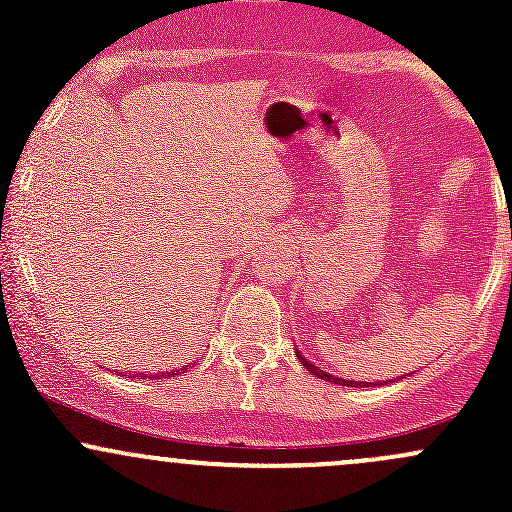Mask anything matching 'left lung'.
I'll return each instance as SVG.
<instances>
[{
    "label": "left lung",
    "mask_w": 512,
    "mask_h": 512,
    "mask_svg": "<svg viewBox=\"0 0 512 512\" xmlns=\"http://www.w3.org/2000/svg\"><path fill=\"white\" fill-rule=\"evenodd\" d=\"M294 354H297V359L302 361V366H307V371H312V374L319 376V379L334 381V384H339V386H361V389H366V386H369V381H359V384H356V381H347V379H339V376H332V374H329V371H324L322 366L312 364V361H309L307 356L299 352V349H294ZM371 386H374V384H371Z\"/></svg>",
    "instance_id": "obj_1"
}]
</instances>
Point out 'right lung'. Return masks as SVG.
<instances>
[{
    "instance_id": "1",
    "label": "right lung",
    "mask_w": 512,
    "mask_h": 512,
    "mask_svg": "<svg viewBox=\"0 0 512 512\" xmlns=\"http://www.w3.org/2000/svg\"><path fill=\"white\" fill-rule=\"evenodd\" d=\"M183 369H185V366H183ZM175 374H180V371H168V374H165V376H175Z\"/></svg>"
}]
</instances>
